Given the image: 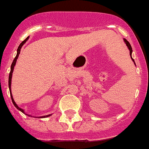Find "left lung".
I'll return each mask as SVG.
<instances>
[{"label":"left lung","mask_w":149,"mask_h":149,"mask_svg":"<svg viewBox=\"0 0 149 149\" xmlns=\"http://www.w3.org/2000/svg\"><path fill=\"white\" fill-rule=\"evenodd\" d=\"M124 42H125V44H126L127 47L129 48V54H130V56H131V59H132V61H133V62H134V64H135V61H134V60H133V59H132V49L131 45H130V43H129V41L127 40L126 39H125V38H124Z\"/></svg>","instance_id":"1"}]
</instances>
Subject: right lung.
<instances>
[{
  "instance_id": "right-lung-1",
  "label": "right lung",
  "mask_w": 149,
  "mask_h": 149,
  "mask_svg": "<svg viewBox=\"0 0 149 149\" xmlns=\"http://www.w3.org/2000/svg\"><path fill=\"white\" fill-rule=\"evenodd\" d=\"M29 39V37H27L26 38V39L24 40V41H23L22 43H20V45H19V47H18L17 48V56H15V58H14V60H13V63H12L11 64V66H10V74H9V79H8V86H9V89H10V97H11V100H12V102H13V104L14 105V106H15L16 108L18 110H20V112H22L24 114H26L28 116H31V117H34V118H47V117H49L50 116H52V114H49V115H47V116H37V117H35V116H32L31 115H29V114H26V112H24V110L23 109L20 108L19 106L17 105V103L15 102V101L14 100V98H13V95H12L11 94V79H12V75H13V72H14V66H15L16 65V63H17V60L18 56H19V54H20V49H21V48H22L23 45H24V43H26V41H27V40Z\"/></svg>"
}]
</instances>
